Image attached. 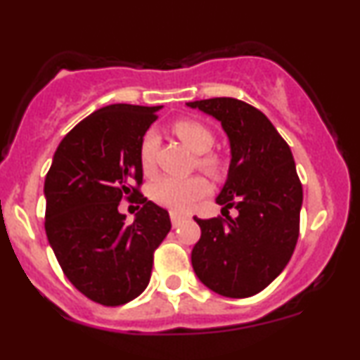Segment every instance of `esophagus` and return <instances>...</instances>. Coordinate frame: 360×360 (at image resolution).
I'll use <instances>...</instances> for the list:
<instances>
[{"label":"esophagus","instance_id":"1","mask_svg":"<svg viewBox=\"0 0 360 360\" xmlns=\"http://www.w3.org/2000/svg\"><path fill=\"white\" fill-rule=\"evenodd\" d=\"M184 220V217H181V214H177V213H174V212H171V221H172V226H179L181 225V221Z\"/></svg>","mask_w":360,"mask_h":360}]
</instances>
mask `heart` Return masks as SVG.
<instances>
[{
	"instance_id": "b5f03b06",
	"label": "heart",
	"mask_w": 360,
	"mask_h": 360,
	"mask_svg": "<svg viewBox=\"0 0 360 360\" xmlns=\"http://www.w3.org/2000/svg\"><path fill=\"white\" fill-rule=\"evenodd\" d=\"M174 134L194 154H205L198 159V166L213 176L220 174V159L206 154L214 143V135L208 127L196 120H179L174 123ZM157 143H159V139L155 131H147L140 146V166L146 174H152L155 169ZM206 191H208V184L201 177L164 176L150 186V198L157 205L166 206L172 212H186L191 208L194 201L203 198Z\"/></svg>"
}]
</instances>
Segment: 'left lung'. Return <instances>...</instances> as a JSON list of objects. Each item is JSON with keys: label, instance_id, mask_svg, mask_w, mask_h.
<instances>
[{"label": "left lung", "instance_id": "left-lung-1", "mask_svg": "<svg viewBox=\"0 0 360 360\" xmlns=\"http://www.w3.org/2000/svg\"><path fill=\"white\" fill-rule=\"evenodd\" d=\"M221 123L230 166L217 203L238 217H194L201 237L191 252L198 279L226 298H249L283 272L300 235L303 188L291 148L269 118L235 98L186 103ZM229 213V212H226Z\"/></svg>", "mask_w": 360, "mask_h": 360}]
</instances>
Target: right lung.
I'll list each match as a JSON object with an SVG mask.
<instances>
[{
    "label": "right lung",
    "instance_id": "1",
    "mask_svg": "<svg viewBox=\"0 0 360 360\" xmlns=\"http://www.w3.org/2000/svg\"><path fill=\"white\" fill-rule=\"evenodd\" d=\"M162 106L110 105L62 139L45 177V233L65 278L105 307L135 300L154 250L171 230L167 210L140 196L134 223L118 212L142 183L140 146Z\"/></svg>",
    "mask_w": 360,
    "mask_h": 360
}]
</instances>
